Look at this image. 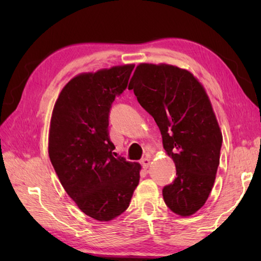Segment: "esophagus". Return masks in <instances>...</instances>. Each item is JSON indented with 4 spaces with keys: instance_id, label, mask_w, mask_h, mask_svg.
I'll return each mask as SVG.
<instances>
[{
    "instance_id": "34e87169",
    "label": "esophagus",
    "mask_w": 261,
    "mask_h": 261,
    "mask_svg": "<svg viewBox=\"0 0 261 261\" xmlns=\"http://www.w3.org/2000/svg\"><path fill=\"white\" fill-rule=\"evenodd\" d=\"M151 165V159L148 158H144L143 160H141V166H143L144 169H147V168Z\"/></svg>"
}]
</instances>
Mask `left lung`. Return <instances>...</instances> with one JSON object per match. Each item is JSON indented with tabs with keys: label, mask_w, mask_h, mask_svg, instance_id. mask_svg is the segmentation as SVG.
Segmentation results:
<instances>
[{
	"label": "left lung",
	"mask_w": 261,
	"mask_h": 261,
	"mask_svg": "<svg viewBox=\"0 0 261 261\" xmlns=\"http://www.w3.org/2000/svg\"><path fill=\"white\" fill-rule=\"evenodd\" d=\"M129 90L156 122L176 178L162 189L166 205L180 216L201 208L214 185L222 134L204 87L191 72L168 64H139Z\"/></svg>",
	"instance_id": "8db88e82"
}]
</instances>
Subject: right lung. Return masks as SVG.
I'll list each match as a JSON object with an SVG mask.
<instances>
[{"instance_id":"obj_1","label":"right lung","mask_w":261,"mask_h":261,"mask_svg":"<svg viewBox=\"0 0 261 261\" xmlns=\"http://www.w3.org/2000/svg\"><path fill=\"white\" fill-rule=\"evenodd\" d=\"M134 64L82 73L59 95L50 120L48 152L62 187L79 210L110 221L130 205L140 165L115 155L109 113L127 86Z\"/></svg>"}]
</instances>
